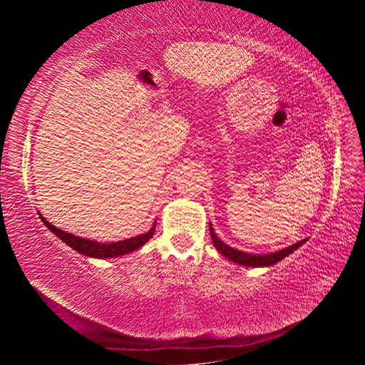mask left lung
Wrapping results in <instances>:
<instances>
[{
    "instance_id": "8db88e82",
    "label": "left lung",
    "mask_w": 365,
    "mask_h": 365,
    "mask_svg": "<svg viewBox=\"0 0 365 365\" xmlns=\"http://www.w3.org/2000/svg\"><path fill=\"white\" fill-rule=\"evenodd\" d=\"M209 232H211V238H212L215 250H217L222 256H225L228 261H232L238 265H245V267H270V265L280 262L282 259H285L287 256L292 255L293 251L298 250L299 246H302L307 242V240H301V242L288 246V248H283V250H279L275 252H269V255H251V252L235 250V248H232V246L225 245L217 237V233L214 232L211 224H209Z\"/></svg>"
}]
</instances>
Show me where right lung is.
Instances as JSON below:
<instances>
[{
    "mask_svg": "<svg viewBox=\"0 0 365 365\" xmlns=\"http://www.w3.org/2000/svg\"><path fill=\"white\" fill-rule=\"evenodd\" d=\"M38 217L41 219L43 224L49 228V232H53L59 240H63L67 246H71L72 250H76L77 252H80V255L88 256V257H96V259H113V257L128 255V252L132 251H137L141 248V246L148 243V240L153 238L154 230H156V222H154L153 227L146 233L122 240V242L101 243V242H95V240L82 238L73 233H67L64 230H61V228L49 224V222L43 217L40 212H38Z\"/></svg>",
    "mask_w": 365,
    "mask_h": 365,
    "instance_id": "add662e5",
    "label": "right lung"
}]
</instances>
